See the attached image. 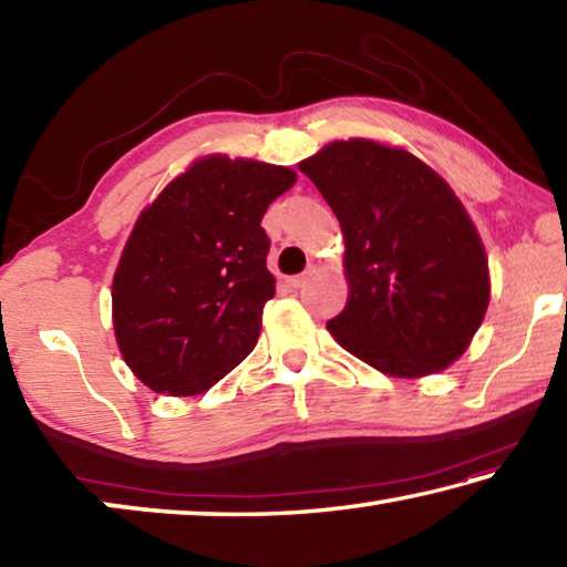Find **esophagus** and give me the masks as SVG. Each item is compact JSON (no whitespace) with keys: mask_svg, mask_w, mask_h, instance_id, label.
Wrapping results in <instances>:
<instances>
[{"mask_svg":"<svg viewBox=\"0 0 567 567\" xmlns=\"http://www.w3.org/2000/svg\"><path fill=\"white\" fill-rule=\"evenodd\" d=\"M307 277H310V275H295V277H287V285H290L292 290H300V287L307 282Z\"/></svg>","mask_w":567,"mask_h":567,"instance_id":"34e87169","label":"esophagus"}]
</instances>
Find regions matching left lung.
Returning a JSON list of instances; mask_svg holds the SVG:
<instances>
[{"mask_svg":"<svg viewBox=\"0 0 567 567\" xmlns=\"http://www.w3.org/2000/svg\"><path fill=\"white\" fill-rule=\"evenodd\" d=\"M344 235L350 297L328 320L354 358L395 378L445 370L491 300L487 257L447 182L405 150L332 142L300 162Z\"/></svg>","mask_w":567,"mask_h":567,"instance_id":"left-lung-1","label":"left lung"}]
</instances>
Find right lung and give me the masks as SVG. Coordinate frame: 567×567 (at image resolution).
I'll return each mask as SVG.
<instances>
[{
    "label": "right lung",
    "instance_id": "obj_1",
    "mask_svg": "<svg viewBox=\"0 0 567 567\" xmlns=\"http://www.w3.org/2000/svg\"><path fill=\"white\" fill-rule=\"evenodd\" d=\"M295 172L207 157L140 215L112 282L124 362L147 388L197 395L243 362L275 295L262 217Z\"/></svg>",
    "mask_w": 567,
    "mask_h": 567
}]
</instances>
